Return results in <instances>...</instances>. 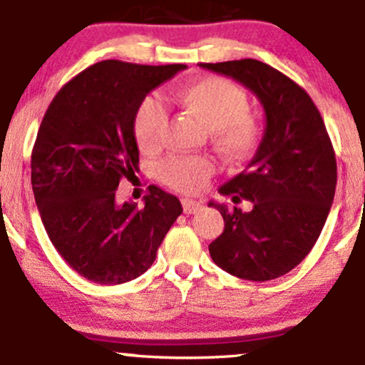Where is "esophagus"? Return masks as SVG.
I'll return each mask as SVG.
<instances>
[{
  "label": "esophagus",
  "mask_w": 365,
  "mask_h": 365,
  "mask_svg": "<svg viewBox=\"0 0 365 365\" xmlns=\"http://www.w3.org/2000/svg\"><path fill=\"white\" fill-rule=\"evenodd\" d=\"M182 206H183V212H185V215H194V212H197L200 207H202V204L197 202V200H192V199H183Z\"/></svg>",
  "instance_id": "34e87169"
}]
</instances>
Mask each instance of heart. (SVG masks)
Listing matches in <instances>:
<instances>
[{
  "instance_id": "obj_1",
  "label": "heart",
  "mask_w": 365,
  "mask_h": 365,
  "mask_svg": "<svg viewBox=\"0 0 365 365\" xmlns=\"http://www.w3.org/2000/svg\"><path fill=\"white\" fill-rule=\"evenodd\" d=\"M177 101L211 132L212 144L223 156L245 158L257 144V121L247 113L249 101L237 83L221 77H204L183 87ZM165 121V111L154 99H148L139 108L133 133L142 153L149 154L161 148ZM211 175L212 165L204 158H170L159 166L163 182L185 194L202 190Z\"/></svg>"
}]
</instances>
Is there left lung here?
I'll return each instance as SVG.
<instances>
[{"label":"left lung","mask_w":365,"mask_h":365,"mask_svg":"<svg viewBox=\"0 0 365 365\" xmlns=\"http://www.w3.org/2000/svg\"><path fill=\"white\" fill-rule=\"evenodd\" d=\"M199 66L240 82L266 115L252 161L220 188L233 202H252V209L244 212L209 202L225 220L209 254L237 278H279L311 252L333 204L336 158L324 121L311 96L266 63L245 58Z\"/></svg>","instance_id":"1"}]
</instances>
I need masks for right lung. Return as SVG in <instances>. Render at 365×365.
Segmentation results:
<instances>
[{
    "mask_svg": "<svg viewBox=\"0 0 365 365\" xmlns=\"http://www.w3.org/2000/svg\"><path fill=\"white\" fill-rule=\"evenodd\" d=\"M185 65L99 61L54 96L32 149V190L54 249L99 284L135 279L156 259L182 215L175 195L149 187L144 207L120 204L116 188L139 170L133 121L150 91Z\"/></svg>",
    "mask_w": 365,
    "mask_h": 365,
    "instance_id": "right-lung-1",
    "label": "right lung"
}]
</instances>
